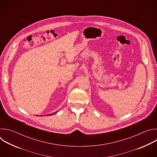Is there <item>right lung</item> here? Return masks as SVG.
Segmentation results:
<instances>
[{"instance_id": "right-lung-1", "label": "right lung", "mask_w": 157, "mask_h": 157, "mask_svg": "<svg viewBox=\"0 0 157 157\" xmlns=\"http://www.w3.org/2000/svg\"><path fill=\"white\" fill-rule=\"evenodd\" d=\"M54 114H55V113H54Z\"/></svg>"}]
</instances>
